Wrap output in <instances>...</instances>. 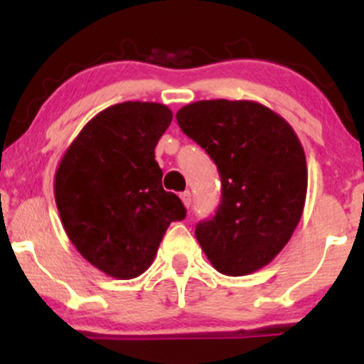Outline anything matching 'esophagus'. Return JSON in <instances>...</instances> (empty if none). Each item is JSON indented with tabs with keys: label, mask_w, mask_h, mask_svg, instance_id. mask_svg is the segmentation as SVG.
Here are the masks:
<instances>
[{
	"label": "esophagus",
	"mask_w": 364,
	"mask_h": 364,
	"mask_svg": "<svg viewBox=\"0 0 364 364\" xmlns=\"http://www.w3.org/2000/svg\"><path fill=\"white\" fill-rule=\"evenodd\" d=\"M179 196H181V202H183V205H185L186 208H190V205H191V193H190V191H183V193L181 195H179Z\"/></svg>",
	"instance_id": "obj_1"
}]
</instances>
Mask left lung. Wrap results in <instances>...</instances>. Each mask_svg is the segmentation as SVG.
<instances>
[{
	"mask_svg": "<svg viewBox=\"0 0 364 364\" xmlns=\"http://www.w3.org/2000/svg\"><path fill=\"white\" fill-rule=\"evenodd\" d=\"M179 128L212 157L223 196L195 236L224 275H248L277 257L301 219L306 157L291 124L253 101H198L176 112Z\"/></svg>",
	"mask_w": 364,
	"mask_h": 364,
	"instance_id": "8db88e82",
	"label": "left lung"
}]
</instances>
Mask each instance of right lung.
I'll return each mask as SVG.
<instances>
[{"instance_id": "add662e5", "label": "right lung", "mask_w": 364, "mask_h": 364, "mask_svg": "<svg viewBox=\"0 0 364 364\" xmlns=\"http://www.w3.org/2000/svg\"><path fill=\"white\" fill-rule=\"evenodd\" d=\"M171 121L164 104H114L82 128L56 169L54 198L66 235L114 279L144 274L169 224L186 217L181 200L162 188L154 152Z\"/></svg>"}]
</instances>
